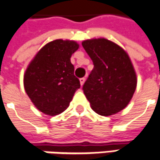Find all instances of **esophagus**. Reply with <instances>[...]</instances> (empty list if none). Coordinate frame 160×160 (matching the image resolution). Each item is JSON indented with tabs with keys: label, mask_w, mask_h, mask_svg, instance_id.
<instances>
[{
	"label": "esophagus",
	"mask_w": 160,
	"mask_h": 160,
	"mask_svg": "<svg viewBox=\"0 0 160 160\" xmlns=\"http://www.w3.org/2000/svg\"><path fill=\"white\" fill-rule=\"evenodd\" d=\"M85 81H86V78H80V82L81 86H83V84L85 83Z\"/></svg>",
	"instance_id": "34e87169"
}]
</instances>
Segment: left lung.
<instances>
[{"label":"left lung","instance_id":"8db88e82","mask_svg":"<svg viewBox=\"0 0 160 160\" xmlns=\"http://www.w3.org/2000/svg\"><path fill=\"white\" fill-rule=\"evenodd\" d=\"M82 46L94 66L83 86L92 109L102 116L119 112L129 104L137 87L130 57L105 38L86 40Z\"/></svg>","mask_w":160,"mask_h":160}]
</instances>
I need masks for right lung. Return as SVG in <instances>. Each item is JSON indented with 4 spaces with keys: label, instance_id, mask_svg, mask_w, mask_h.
<instances>
[{
    "label": "right lung",
    "instance_id": "right-lung-1",
    "mask_svg": "<svg viewBox=\"0 0 160 160\" xmlns=\"http://www.w3.org/2000/svg\"><path fill=\"white\" fill-rule=\"evenodd\" d=\"M80 45L61 39L50 41L40 49L24 73V88L39 111L49 116L64 112L80 88L74 76L71 56Z\"/></svg>",
    "mask_w": 160,
    "mask_h": 160
}]
</instances>
